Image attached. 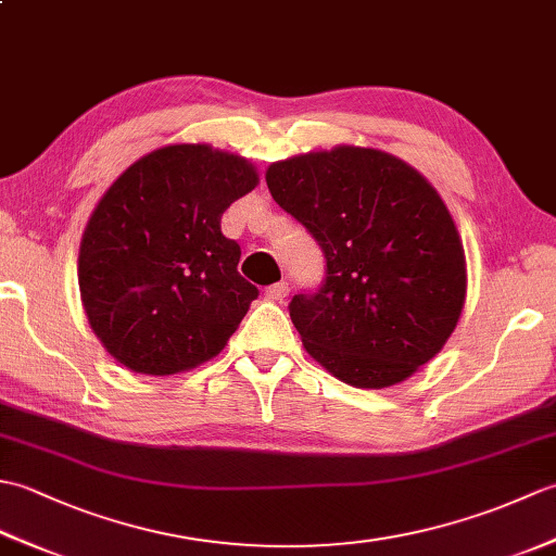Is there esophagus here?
I'll return each mask as SVG.
<instances>
[{
  "instance_id": "obj_1",
  "label": "esophagus",
  "mask_w": 556,
  "mask_h": 556,
  "mask_svg": "<svg viewBox=\"0 0 556 556\" xmlns=\"http://www.w3.org/2000/svg\"><path fill=\"white\" fill-rule=\"evenodd\" d=\"M265 296L269 301H285L289 296V285L287 281H277V285H271L265 289Z\"/></svg>"
}]
</instances>
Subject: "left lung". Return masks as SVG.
Wrapping results in <instances>:
<instances>
[{
	"label": "left lung",
	"mask_w": 556,
	"mask_h": 556,
	"mask_svg": "<svg viewBox=\"0 0 556 556\" xmlns=\"http://www.w3.org/2000/svg\"><path fill=\"white\" fill-rule=\"evenodd\" d=\"M267 188L327 260L289 303L305 351L337 380L382 389L442 351L466 303V255L444 200L389 152L358 146L271 162Z\"/></svg>",
	"instance_id": "obj_1"
}]
</instances>
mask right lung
<instances>
[{
  "instance_id": "add662e5",
  "label": "right lung",
  "mask_w": 556,
  "mask_h": 556,
  "mask_svg": "<svg viewBox=\"0 0 556 556\" xmlns=\"http://www.w3.org/2000/svg\"><path fill=\"white\" fill-rule=\"evenodd\" d=\"M251 162L207 143L148 152L116 179L86 224L78 287L90 329L124 368L164 377L215 358L257 289L222 215L251 193Z\"/></svg>"
}]
</instances>
